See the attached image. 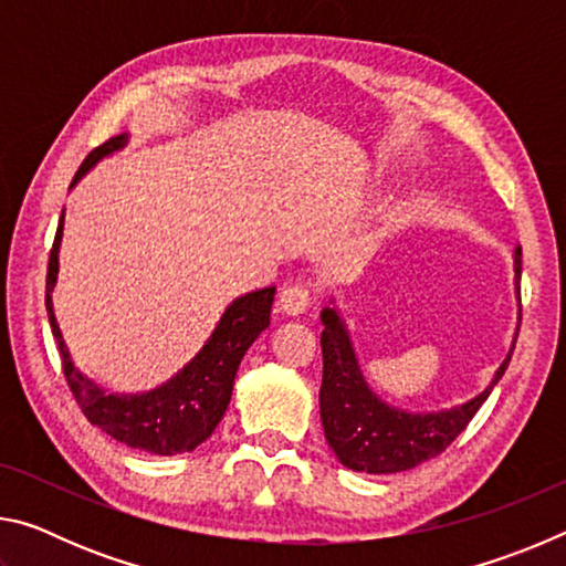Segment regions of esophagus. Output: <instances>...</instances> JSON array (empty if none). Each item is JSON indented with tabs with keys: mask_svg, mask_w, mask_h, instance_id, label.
Returning a JSON list of instances; mask_svg holds the SVG:
<instances>
[{
	"mask_svg": "<svg viewBox=\"0 0 566 566\" xmlns=\"http://www.w3.org/2000/svg\"><path fill=\"white\" fill-rule=\"evenodd\" d=\"M310 302H312V294H310V290H306V286L290 284V286H284L282 294H280V312L296 317V314L306 312Z\"/></svg>",
	"mask_w": 566,
	"mask_h": 566,
	"instance_id": "obj_1",
	"label": "esophagus"
}]
</instances>
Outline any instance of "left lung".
I'll return each mask as SVG.
<instances>
[{"label":"left lung","mask_w":566,"mask_h":566,"mask_svg":"<svg viewBox=\"0 0 566 566\" xmlns=\"http://www.w3.org/2000/svg\"><path fill=\"white\" fill-rule=\"evenodd\" d=\"M520 276L522 249L516 247V292H520ZM322 324L324 375L319 389V415L324 437L344 467L367 474L407 472V469H415L427 459L442 454L464 432L479 407L492 395L496 381L502 379L504 369L510 367L516 334H520V327H516L510 354L494 371V379L482 395L452 409L411 415V411L387 405L369 389L359 369L357 354H354L349 332L334 306H324Z\"/></svg>","instance_id":"obj_1"}]
</instances>
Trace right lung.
Returning a JSON list of instances; mask_svg holds the SVG:
<instances>
[{
    "label": "right lung",
    "mask_w": 566,
    "mask_h": 566,
    "mask_svg": "<svg viewBox=\"0 0 566 566\" xmlns=\"http://www.w3.org/2000/svg\"><path fill=\"white\" fill-rule=\"evenodd\" d=\"M127 145V134L112 137L102 147L92 149L82 167L76 169L72 187L87 171L97 165L102 157ZM64 214L56 227L54 247L50 252V266H46V314H50L52 334L60 344L62 367L66 385H70L76 405L82 407L94 427H99L104 434H109L117 442L127 444L142 452L171 457L185 454L197 449L205 439L212 437L219 421H222L229 399H232L234 377L239 361L252 347V342L270 327V312L274 302V286L249 292L239 296L227 306L222 319L207 339L197 357L185 369H179L175 377L165 385L145 391V395H109L99 385L82 375L74 367L70 349L62 339L60 324L54 317L52 290L60 272V242H62Z\"/></svg>",
    "instance_id": "1"
}]
</instances>
